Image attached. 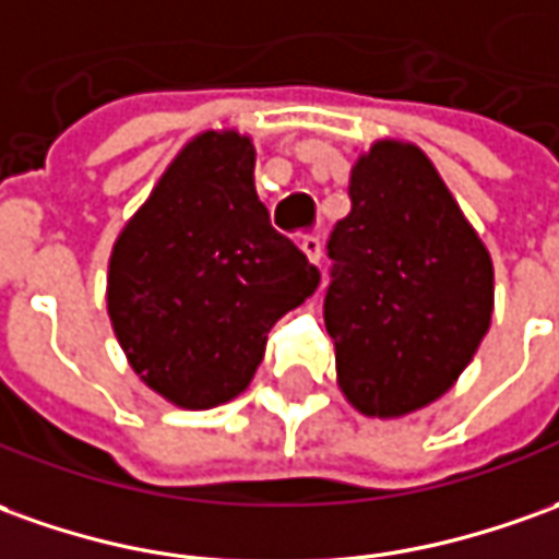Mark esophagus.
I'll list each match as a JSON object with an SVG mask.
<instances>
[{"mask_svg":"<svg viewBox=\"0 0 559 559\" xmlns=\"http://www.w3.org/2000/svg\"><path fill=\"white\" fill-rule=\"evenodd\" d=\"M301 249L304 255L310 258V264H319V258H322V240L319 237H304Z\"/></svg>","mask_w":559,"mask_h":559,"instance_id":"1","label":"esophagus"}]
</instances>
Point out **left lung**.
Returning a JSON list of instances; mask_svg holds the SVG:
<instances>
[{
    "label": "left lung",
    "instance_id": "8db88e82",
    "mask_svg": "<svg viewBox=\"0 0 559 559\" xmlns=\"http://www.w3.org/2000/svg\"><path fill=\"white\" fill-rule=\"evenodd\" d=\"M346 191L325 295L337 386L365 417H407L460 380L490 331L492 258L414 142H371Z\"/></svg>",
    "mask_w": 559,
    "mask_h": 559
}]
</instances>
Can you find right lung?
Here are the masks:
<instances>
[{
	"label": "right lung",
	"instance_id": "right-lung-1",
	"mask_svg": "<svg viewBox=\"0 0 559 559\" xmlns=\"http://www.w3.org/2000/svg\"><path fill=\"white\" fill-rule=\"evenodd\" d=\"M317 286L258 200L252 136L218 127L185 142L115 237L106 310L148 390L210 411L252 383L273 322Z\"/></svg>",
	"mask_w": 559,
	"mask_h": 559
}]
</instances>
